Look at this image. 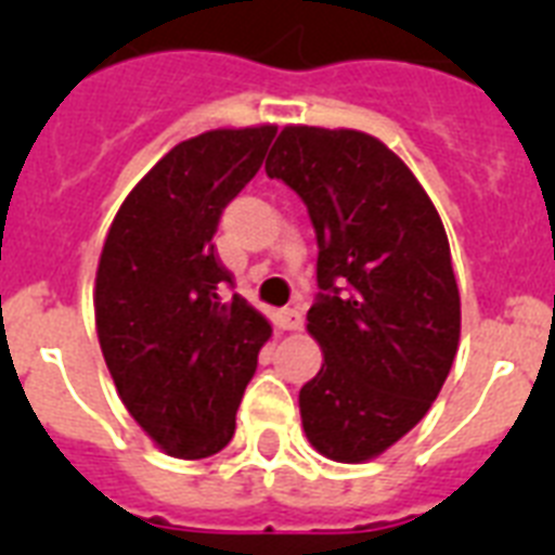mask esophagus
I'll return each mask as SVG.
<instances>
[{
    "label": "esophagus",
    "mask_w": 555,
    "mask_h": 555,
    "mask_svg": "<svg viewBox=\"0 0 555 555\" xmlns=\"http://www.w3.org/2000/svg\"><path fill=\"white\" fill-rule=\"evenodd\" d=\"M281 325L286 327V331H302V313L297 311V308H283Z\"/></svg>",
    "instance_id": "1"
}]
</instances>
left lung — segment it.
Instances as JSON below:
<instances>
[{
  "instance_id": "obj_1",
  "label": "left lung",
  "mask_w": 555,
  "mask_h": 555,
  "mask_svg": "<svg viewBox=\"0 0 555 555\" xmlns=\"http://www.w3.org/2000/svg\"><path fill=\"white\" fill-rule=\"evenodd\" d=\"M267 175L300 194L317 233L308 333L325 364L300 389L308 442L345 464L403 439L453 366L461 300L434 203L384 141L283 127Z\"/></svg>"
}]
</instances>
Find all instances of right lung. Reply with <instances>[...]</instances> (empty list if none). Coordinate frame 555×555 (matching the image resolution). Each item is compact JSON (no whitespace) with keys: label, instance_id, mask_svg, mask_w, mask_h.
I'll return each instance as SVG.
<instances>
[{"label":"right lung","instance_id":"1","mask_svg":"<svg viewBox=\"0 0 555 555\" xmlns=\"http://www.w3.org/2000/svg\"><path fill=\"white\" fill-rule=\"evenodd\" d=\"M274 132L208 130L171 146L127 194L102 247V356L132 420L178 459H208L233 439L235 411L272 336L261 311L238 294L224 297L233 274L214 235Z\"/></svg>","mask_w":555,"mask_h":555}]
</instances>
